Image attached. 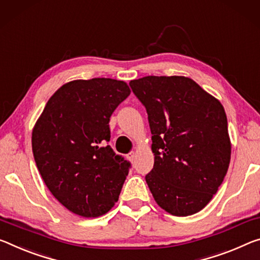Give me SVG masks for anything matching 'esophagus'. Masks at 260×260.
<instances>
[{
	"mask_svg": "<svg viewBox=\"0 0 260 260\" xmlns=\"http://www.w3.org/2000/svg\"><path fill=\"white\" fill-rule=\"evenodd\" d=\"M126 157H127V159L131 160V162H134V160H135V152L134 151L128 152V154L126 155Z\"/></svg>",
	"mask_w": 260,
	"mask_h": 260,
	"instance_id": "1",
	"label": "esophagus"
}]
</instances>
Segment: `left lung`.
Masks as SVG:
<instances>
[{"mask_svg": "<svg viewBox=\"0 0 260 260\" xmlns=\"http://www.w3.org/2000/svg\"><path fill=\"white\" fill-rule=\"evenodd\" d=\"M145 106L155 160L146 182L159 207L176 216L201 211L228 171L232 146L221 103L184 76L129 82Z\"/></svg>", "mask_w": 260, "mask_h": 260, "instance_id": "left-lung-1", "label": "left lung"}]
</instances>
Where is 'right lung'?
Segmentation results:
<instances>
[{
    "label": "right lung",
    "instance_id": "1",
    "mask_svg": "<svg viewBox=\"0 0 260 260\" xmlns=\"http://www.w3.org/2000/svg\"><path fill=\"white\" fill-rule=\"evenodd\" d=\"M129 93L125 82L112 78L69 82L49 98L32 132L45 184L77 215L101 216L118 201L131 163L109 146V122Z\"/></svg>",
    "mask_w": 260,
    "mask_h": 260
}]
</instances>
